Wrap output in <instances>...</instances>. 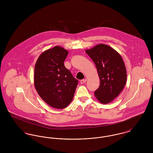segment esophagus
Returning <instances> with one entry per match:
<instances>
[{
	"label": "esophagus",
	"instance_id": "esophagus-1",
	"mask_svg": "<svg viewBox=\"0 0 153 153\" xmlns=\"http://www.w3.org/2000/svg\"><path fill=\"white\" fill-rule=\"evenodd\" d=\"M86 81H87V79H82V80H81V81H80V83H81V84H83L85 83V82H86Z\"/></svg>",
	"mask_w": 153,
	"mask_h": 153
}]
</instances>
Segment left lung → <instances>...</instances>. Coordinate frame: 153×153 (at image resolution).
Instances as JSON below:
<instances>
[{
	"instance_id": "1",
	"label": "left lung",
	"mask_w": 153,
	"mask_h": 153,
	"mask_svg": "<svg viewBox=\"0 0 153 153\" xmlns=\"http://www.w3.org/2000/svg\"><path fill=\"white\" fill-rule=\"evenodd\" d=\"M86 53L95 63L100 79L94 92L102 104L111 102L121 92L127 81V71L121 56L107 45L99 44L87 49Z\"/></svg>"
}]
</instances>
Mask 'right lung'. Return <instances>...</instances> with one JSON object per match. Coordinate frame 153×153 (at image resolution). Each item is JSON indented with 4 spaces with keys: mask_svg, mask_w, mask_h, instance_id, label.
Here are the masks:
<instances>
[{
    "mask_svg": "<svg viewBox=\"0 0 153 153\" xmlns=\"http://www.w3.org/2000/svg\"><path fill=\"white\" fill-rule=\"evenodd\" d=\"M68 51L56 46L42 52L35 66L34 85L37 92L51 107H66L72 101L78 81L64 65Z\"/></svg>",
    "mask_w": 153,
    "mask_h": 153,
    "instance_id": "add662e5",
    "label": "right lung"
}]
</instances>
